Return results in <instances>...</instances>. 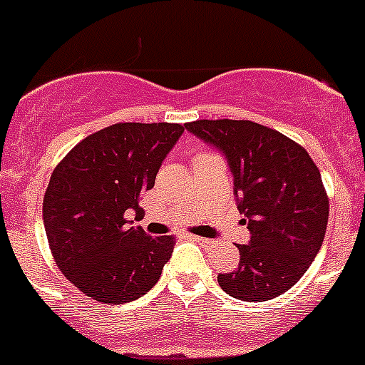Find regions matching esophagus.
<instances>
[{"label": "esophagus", "instance_id": "34e87169", "mask_svg": "<svg viewBox=\"0 0 365 365\" xmlns=\"http://www.w3.org/2000/svg\"><path fill=\"white\" fill-rule=\"evenodd\" d=\"M188 240L193 241V243L205 245V247H208V245H212V240H206V237H197V235H188Z\"/></svg>", "mask_w": 365, "mask_h": 365}]
</instances>
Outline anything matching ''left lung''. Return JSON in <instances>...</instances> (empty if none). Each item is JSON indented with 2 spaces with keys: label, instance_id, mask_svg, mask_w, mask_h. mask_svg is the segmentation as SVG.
<instances>
[{
  "label": "left lung",
  "instance_id": "8db88e82",
  "mask_svg": "<svg viewBox=\"0 0 365 365\" xmlns=\"http://www.w3.org/2000/svg\"><path fill=\"white\" fill-rule=\"evenodd\" d=\"M186 130L225 157L250 232L234 272L217 283L232 298L267 302L299 282L320 252L329 199L316 164L294 140L250 120H197Z\"/></svg>",
  "mask_w": 365,
  "mask_h": 365
}]
</instances>
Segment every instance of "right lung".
Segmentation results:
<instances>
[{"mask_svg":"<svg viewBox=\"0 0 365 365\" xmlns=\"http://www.w3.org/2000/svg\"><path fill=\"white\" fill-rule=\"evenodd\" d=\"M185 128L124 122L86 137L53 172L43 225L63 276L108 305L133 302L159 282L173 237L130 227L140 195L155 185L163 160Z\"/></svg>","mask_w":365,"mask_h":365,"instance_id":"add662e5","label":"right lung"}]
</instances>
